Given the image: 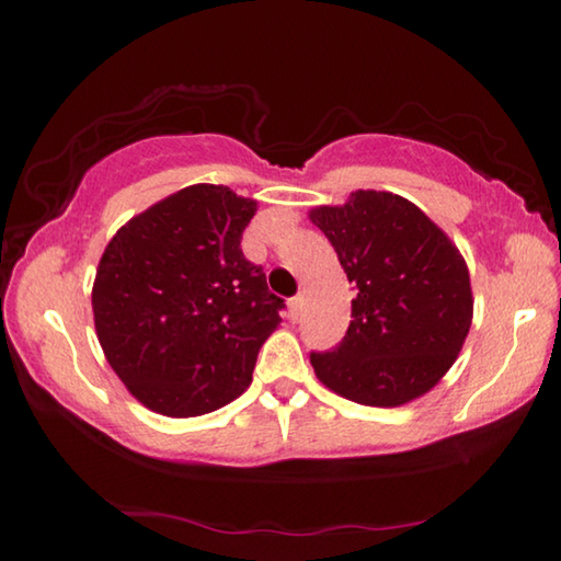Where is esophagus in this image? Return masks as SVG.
<instances>
[{
	"mask_svg": "<svg viewBox=\"0 0 561 561\" xmlns=\"http://www.w3.org/2000/svg\"><path fill=\"white\" fill-rule=\"evenodd\" d=\"M299 311H301V297H291L289 299V319L297 321L299 319Z\"/></svg>",
	"mask_w": 561,
	"mask_h": 561,
	"instance_id": "34e87169",
	"label": "esophagus"
}]
</instances>
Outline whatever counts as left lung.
<instances>
[{"instance_id":"1","label":"left lung","mask_w":561,"mask_h":561,"mask_svg":"<svg viewBox=\"0 0 561 561\" xmlns=\"http://www.w3.org/2000/svg\"><path fill=\"white\" fill-rule=\"evenodd\" d=\"M356 297L341 344L311 354L319 381L360 405L393 408L448 374L472 324L470 274L458 247L421 207L381 190L309 213Z\"/></svg>"}]
</instances>
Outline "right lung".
<instances>
[{
	"mask_svg": "<svg viewBox=\"0 0 561 561\" xmlns=\"http://www.w3.org/2000/svg\"><path fill=\"white\" fill-rule=\"evenodd\" d=\"M257 203L225 185H190L113 234L93 282L103 354L150 411L193 417L252 383L284 299L242 254Z\"/></svg>",
	"mask_w": 561,
	"mask_h": 561,
	"instance_id": "right-lung-1",
	"label": "right lung"
}]
</instances>
